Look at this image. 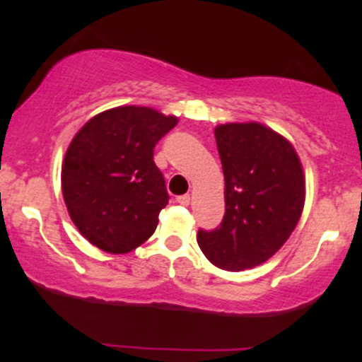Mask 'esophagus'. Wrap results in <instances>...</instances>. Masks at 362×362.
<instances>
[{"mask_svg":"<svg viewBox=\"0 0 362 362\" xmlns=\"http://www.w3.org/2000/svg\"><path fill=\"white\" fill-rule=\"evenodd\" d=\"M177 202H178V204H182V206H189V204H190V195H189V194L178 195Z\"/></svg>","mask_w":362,"mask_h":362,"instance_id":"esophagus-1","label":"esophagus"}]
</instances>
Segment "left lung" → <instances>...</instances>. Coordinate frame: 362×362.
<instances>
[{"mask_svg":"<svg viewBox=\"0 0 362 362\" xmlns=\"http://www.w3.org/2000/svg\"><path fill=\"white\" fill-rule=\"evenodd\" d=\"M224 173L226 213L197 243L216 267L245 271L271 259L300 221L305 175L293 144L259 122L214 129Z\"/></svg>","mask_w":362,"mask_h":362,"instance_id":"8db88e82","label":"left lung"}]
</instances>
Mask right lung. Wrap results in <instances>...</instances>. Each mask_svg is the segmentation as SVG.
Returning <instances> with one entry per match:
<instances>
[{
	"label": "right lung",
	"mask_w": 362,
	"mask_h": 362,
	"mask_svg": "<svg viewBox=\"0 0 362 362\" xmlns=\"http://www.w3.org/2000/svg\"><path fill=\"white\" fill-rule=\"evenodd\" d=\"M177 122L149 107L124 105L100 112L76 132L61 185L73 223L91 245L127 253L155 233L168 192L153 149Z\"/></svg>",
	"instance_id": "add662e5"
}]
</instances>
